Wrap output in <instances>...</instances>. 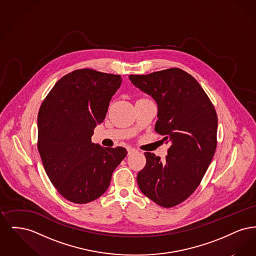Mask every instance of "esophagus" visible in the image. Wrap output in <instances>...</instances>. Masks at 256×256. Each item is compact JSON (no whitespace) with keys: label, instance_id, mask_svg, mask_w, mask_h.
Instances as JSON below:
<instances>
[{"label":"esophagus","instance_id":"obj_1","mask_svg":"<svg viewBox=\"0 0 256 256\" xmlns=\"http://www.w3.org/2000/svg\"><path fill=\"white\" fill-rule=\"evenodd\" d=\"M137 150H135L134 148H128V154H132L134 152H136Z\"/></svg>","mask_w":256,"mask_h":256}]
</instances>
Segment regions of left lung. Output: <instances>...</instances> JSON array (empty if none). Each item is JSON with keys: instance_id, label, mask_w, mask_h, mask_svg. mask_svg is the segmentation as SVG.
Instances as JSON below:
<instances>
[{"instance_id": "obj_1", "label": "left lung", "mask_w": 256, "mask_h": 256, "mask_svg": "<svg viewBox=\"0 0 256 256\" xmlns=\"http://www.w3.org/2000/svg\"><path fill=\"white\" fill-rule=\"evenodd\" d=\"M128 78L156 102V132L170 144L164 161L152 152L144 154L146 166L137 174L138 186L160 206H176L193 194L214 156L216 111L200 84L182 69Z\"/></svg>"}]
</instances>
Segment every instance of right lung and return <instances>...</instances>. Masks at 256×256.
Instances as JSON below:
<instances>
[{"instance_id":"obj_1","label":"right lung","mask_w":256,"mask_h":256,"mask_svg":"<svg viewBox=\"0 0 256 256\" xmlns=\"http://www.w3.org/2000/svg\"><path fill=\"white\" fill-rule=\"evenodd\" d=\"M121 84L120 74L76 70L61 78L40 106L37 146L44 169L58 193L74 204L102 195L128 154L122 146L91 141Z\"/></svg>"}]
</instances>
